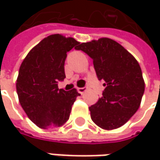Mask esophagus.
<instances>
[{
    "label": "esophagus",
    "mask_w": 160,
    "mask_h": 160,
    "mask_svg": "<svg viewBox=\"0 0 160 160\" xmlns=\"http://www.w3.org/2000/svg\"><path fill=\"white\" fill-rule=\"evenodd\" d=\"M77 90H78V92H80V94H83L87 91V88H85V87H83V88H78Z\"/></svg>",
    "instance_id": "esophagus-1"
}]
</instances>
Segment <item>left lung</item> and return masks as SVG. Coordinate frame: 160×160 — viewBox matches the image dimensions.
Masks as SVG:
<instances>
[{
	"mask_svg": "<svg viewBox=\"0 0 160 160\" xmlns=\"http://www.w3.org/2000/svg\"><path fill=\"white\" fill-rule=\"evenodd\" d=\"M76 50L92 59L98 80L105 81L102 97L89 108L92 121L105 130L121 127L138 110L144 94L139 63L123 46L108 38L80 43Z\"/></svg>",
	"mask_w": 160,
	"mask_h": 160,
	"instance_id": "obj_1",
	"label": "left lung"
}]
</instances>
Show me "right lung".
<instances>
[{
	"label": "right lung",
	"mask_w": 160,
	"mask_h": 160,
	"mask_svg": "<svg viewBox=\"0 0 160 160\" xmlns=\"http://www.w3.org/2000/svg\"><path fill=\"white\" fill-rule=\"evenodd\" d=\"M78 44L73 38L50 35L29 51L20 66L16 80L19 103L29 119L42 129L65 124L80 95L76 89L67 92L57 84L66 78L67 52Z\"/></svg>",
	"instance_id": "obj_1"
}]
</instances>
